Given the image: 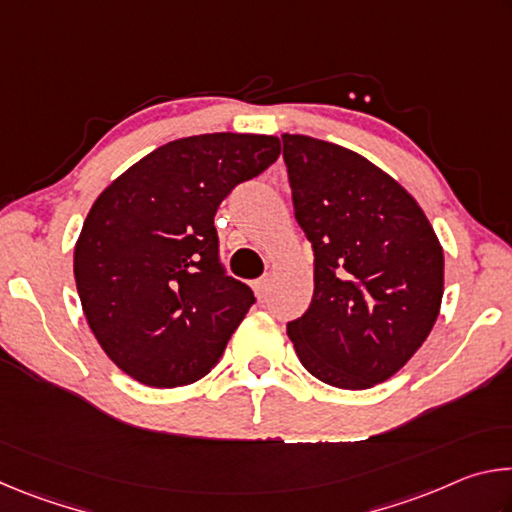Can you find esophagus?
<instances>
[{
    "label": "esophagus",
    "instance_id": "obj_1",
    "mask_svg": "<svg viewBox=\"0 0 512 512\" xmlns=\"http://www.w3.org/2000/svg\"><path fill=\"white\" fill-rule=\"evenodd\" d=\"M253 287H255V293L259 298H264L266 296V291H268V275H264V277H259V280H255L253 282Z\"/></svg>",
    "mask_w": 512,
    "mask_h": 512
}]
</instances>
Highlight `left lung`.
Returning <instances> with one entry per match:
<instances>
[{"instance_id":"1","label":"left lung","mask_w":512,"mask_h":512,"mask_svg":"<svg viewBox=\"0 0 512 512\" xmlns=\"http://www.w3.org/2000/svg\"><path fill=\"white\" fill-rule=\"evenodd\" d=\"M293 212L314 248V298L287 334L329 386L386 381L427 341L443 300L445 257L422 207L363 155L282 135Z\"/></svg>"}]
</instances>
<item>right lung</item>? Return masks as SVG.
Returning <instances> with one entry per match:
<instances>
[{
  "instance_id": "obj_1",
  "label": "right lung",
  "mask_w": 512,
  "mask_h": 512,
  "mask_svg": "<svg viewBox=\"0 0 512 512\" xmlns=\"http://www.w3.org/2000/svg\"><path fill=\"white\" fill-rule=\"evenodd\" d=\"M277 155L273 135L183 137L94 201L74 248L76 289L92 334L126 375L173 388L219 363L255 296L225 273L214 214Z\"/></svg>"
}]
</instances>
